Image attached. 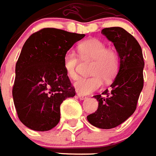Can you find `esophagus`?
<instances>
[{
  "mask_svg": "<svg viewBox=\"0 0 156 156\" xmlns=\"http://www.w3.org/2000/svg\"><path fill=\"white\" fill-rule=\"evenodd\" d=\"M77 96H78V98L81 99V100H84V99H87V97H86V96H84V95H82L81 93H78V94H77Z\"/></svg>",
  "mask_w": 156,
  "mask_h": 156,
  "instance_id": "obj_1",
  "label": "esophagus"
}]
</instances>
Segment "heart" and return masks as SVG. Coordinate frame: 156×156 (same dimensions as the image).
<instances>
[{
  "mask_svg": "<svg viewBox=\"0 0 156 156\" xmlns=\"http://www.w3.org/2000/svg\"><path fill=\"white\" fill-rule=\"evenodd\" d=\"M78 51L82 59H91L90 78H79L74 87L81 94H90L100 89L103 79L110 82L116 78L120 69V56L112 48H107L106 43L98 39L83 41L78 45ZM78 57L73 52H67L63 56V68L68 77L71 79L78 78L77 66Z\"/></svg>",
  "mask_w": 156,
  "mask_h": 156,
  "instance_id": "1",
  "label": "heart"
}]
</instances>
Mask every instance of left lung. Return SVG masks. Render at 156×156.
Masks as SVG:
<instances>
[{
	"mask_svg": "<svg viewBox=\"0 0 156 156\" xmlns=\"http://www.w3.org/2000/svg\"><path fill=\"white\" fill-rule=\"evenodd\" d=\"M101 34L113 43L120 56V69L110 92L107 89L94 96L98 101V107L87 118L96 127L112 129L123 123L136 109L144 84L145 63L139 43L124 29L105 28Z\"/></svg>",
	"mask_w": 156,
	"mask_h": 156,
	"instance_id": "8db88e82",
	"label": "left lung"
}]
</instances>
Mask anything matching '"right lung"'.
<instances>
[{"label": "right lung", "mask_w": 156, "mask_h": 156, "mask_svg": "<svg viewBox=\"0 0 156 156\" xmlns=\"http://www.w3.org/2000/svg\"><path fill=\"white\" fill-rule=\"evenodd\" d=\"M84 34L44 28L29 37L16 65L12 95L20 122L45 131L60 120V105L75 96L63 68V56Z\"/></svg>", "instance_id": "right-lung-1"}]
</instances>
